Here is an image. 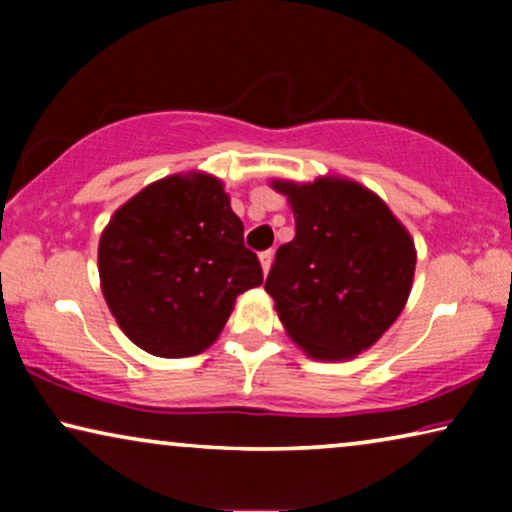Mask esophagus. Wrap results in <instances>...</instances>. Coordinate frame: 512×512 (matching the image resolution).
Returning <instances> with one entry per match:
<instances>
[{"label": "esophagus", "instance_id": "34e87169", "mask_svg": "<svg viewBox=\"0 0 512 512\" xmlns=\"http://www.w3.org/2000/svg\"><path fill=\"white\" fill-rule=\"evenodd\" d=\"M258 261H261L263 275H268V270H270V265H272V251H261V254H258Z\"/></svg>", "mask_w": 512, "mask_h": 512}]
</instances>
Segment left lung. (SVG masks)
<instances>
[{
	"label": "left lung",
	"instance_id": "obj_1",
	"mask_svg": "<svg viewBox=\"0 0 512 512\" xmlns=\"http://www.w3.org/2000/svg\"><path fill=\"white\" fill-rule=\"evenodd\" d=\"M296 219V237L277 249L265 291L289 338L317 361L366 352L403 312L417 249L380 195L326 174L298 184L272 179Z\"/></svg>",
	"mask_w": 512,
	"mask_h": 512
}]
</instances>
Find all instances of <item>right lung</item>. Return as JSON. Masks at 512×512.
Here are the masks:
<instances>
[{
  "label": "right lung",
  "instance_id": "add662e5",
  "mask_svg": "<svg viewBox=\"0 0 512 512\" xmlns=\"http://www.w3.org/2000/svg\"><path fill=\"white\" fill-rule=\"evenodd\" d=\"M223 181L170 174L121 205L97 247L100 286L121 331L163 359L205 352L240 293L263 284Z\"/></svg>",
  "mask_w": 512,
  "mask_h": 512
}]
</instances>
